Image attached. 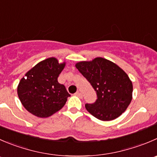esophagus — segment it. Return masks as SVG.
<instances>
[{
	"label": "esophagus",
	"instance_id": "obj_1",
	"mask_svg": "<svg viewBox=\"0 0 157 157\" xmlns=\"http://www.w3.org/2000/svg\"><path fill=\"white\" fill-rule=\"evenodd\" d=\"M75 95L77 96V97H82V94L80 92H79V91H77V92L76 93Z\"/></svg>",
	"mask_w": 157,
	"mask_h": 157
}]
</instances>
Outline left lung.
<instances>
[{
	"label": "left lung",
	"instance_id": "left-lung-1",
	"mask_svg": "<svg viewBox=\"0 0 157 157\" xmlns=\"http://www.w3.org/2000/svg\"><path fill=\"white\" fill-rule=\"evenodd\" d=\"M75 66L97 93L95 103L85 104L90 113L100 121H109L127 109L132 100L133 83L124 70L103 57L78 62Z\"/></svg>",
	"mask_w": 157,
	"mask_h": 157
}]
</instances>
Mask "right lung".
<instances>
[{"label": "right lung", "mask_w": 157, "mask_h": 157, "mask_svg": "<svg viewBox=\"0 0 157 157\" xmlns=\"http://www.w3.org/2000/svg\"><path fill=\"white\" fill-rule=\"evenodd\" d=\"M66 63L55 57L44 60L27 71L17 86L21 103L28 112L38 117H51L65 105L70 94L57 81Z\"/></svg>", "instance_id": "add662e5"}]
</instances>
